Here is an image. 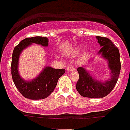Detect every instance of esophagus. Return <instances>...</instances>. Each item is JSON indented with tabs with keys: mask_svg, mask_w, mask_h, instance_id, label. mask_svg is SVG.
I'll return each instance as SVG.
<instances>
[{
	"mask_svg": "<svg viewBox=\"0 0 130 130\" xmlns=\"http://www.w3.org/2000/svg\"><path fill=\"white\" fill-rule=\"evenodd\" d=\"M67 71L68 72H73V71L75 70V68L72 66H68L67 67Z\"/></svg>",
	"mask_w": 130,
	"mask_h": 130,
	"instance_id": "34e87169",
	"label": "esophagus"
}]
</instances>
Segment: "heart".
Listing matches in <instances>:
<instances>
[{
  "label": "heart",
  "mask_w": 130,
  "mask_h": 130,
  "mask_svg": "<svg viewBox=\"0 0 130 130\" xmlns=\"http://www.w3.org/2000/svg\"><path fill=\"white\" fill-rule=\"evenodd\" d=\"M79 51V47H73L72 48V49H70V53L72 54H75V53H77Z\"/></svg>",
  "instance_id": "heart-1"
}]
</instances>
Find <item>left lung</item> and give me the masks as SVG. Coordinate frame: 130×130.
<instances>
[{
  "label": "left lung",
  "instance_id": "obj_1",
  "mask_svg": "<svg viewBox=\"0 0 130 130\" xmlns=\"http://www.w3.org/2000/svg\"><path fill=\"white\" fill-rule=\"evenodd\" d=\"M96 38L102 47L98 53L107 60L111 77L110 79L102 82L94 79L85 66L77 68L79 75L77 90L83 97L92 98H101L109 94L117 84L121 69L120 53L115 45L107 38L96 36Z\"/></svg>",
  "mask_w": 130,
  "mask_h": 130
}]
</instances>
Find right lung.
<instances>
[{
  "label": "right lung",
  "mask_w": 130,
  "mask_h": 130,
  "mask_svg": "<svg viewBox=\"0 0 130 130\" xmlns=\"http://www.w3.org/2000/svg\"><path fill=\"white\" fill-rule=\"evenodd\" d=\"M32 43H37L42 46H47L49 44L47 38L42 36L23 40L13 49L11 57V75L16 88L24 97L30 100H42L46 98L53 92L58 79L66 71L64 69L57 70L46 66L37 77L31 81H25L21 78L18 71L19 55L24 49Z\"/></svg>",
  "instance_id": "add662e5"
}]
</instances>
